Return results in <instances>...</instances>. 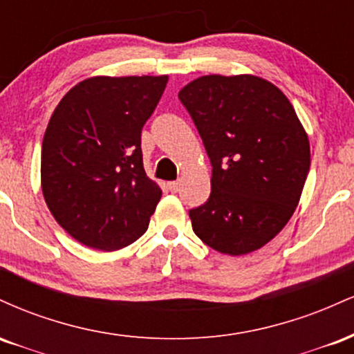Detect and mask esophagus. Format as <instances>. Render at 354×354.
I'll return each instance as SVG.
<instances>
[{"label": "esophagus", "mask_w": 354, "mask_h": 354, "mask_svg": "<svg viewBox=\"0 0 354 354\" xmlns=\"http://www.w3.org/2000/svg\"><path fill=\"white\" fill-rule=\"evenodd\" d=\"M168 189L171 191V193H176V191L180 189V183H178V181H169L168 183Z\"/></svg>", "instance_id": "1"}]
</instances>
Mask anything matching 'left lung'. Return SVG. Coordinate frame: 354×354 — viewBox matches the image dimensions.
I'll use <instances>...</instances> for the list:
<instances>
[{
	"label": "left lung",
	"instance_id": "8db88e82",
	"mask_svg": "<svg viewBox=\"0 0 354 354\" xmlns=\"http://www.w3.org/2000/svg\"><path fill=\"white\" fill-rule=\"evenodd\" d=\"M178 98L213 166L211 194L189 209L194 234L239 256L271 241L293 216L310 171V141L293 104L253 75H208Z\"/></svg>",
	"mask_w": 354,
	"mask_h": 354
}]
</instances>
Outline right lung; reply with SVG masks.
Returning <instances> with one entry per match:
<instances>
[{
	"mask_svg": "<svg viewBox=\"0 0 354 354\" xmlns=\"http://www.w3.org/2000/svg\"><path fill=\"white\" fill-rule=\"evenodd\" d=\"M168 76H95L73 86L51 115L41 146L48 208L76 241L101 251L148 230L161 189L146 176L141 129Z\"/></svg>",
	"mask_w": 354,
	"mask_h": 354,
	"instance_id": "add662e5",
	"label": "right lung"
}]
</instances>
